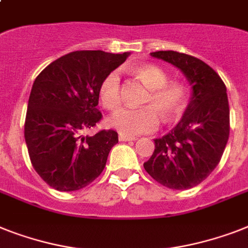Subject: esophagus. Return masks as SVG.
<instances>
[{"label": "esophagus", "instance_id": "esophagus-1", "mask_svg": "<svg viewBox=\"0 0 248 248\" xmlns=\"http://www.w3.org/2000/svg\"><path fill=\"white\" fill-rule=\"evenodd\" d=\"M118 139H120V141H135L136 140V138H134V136H126V135L122 134H120Z\"/></svg>", "mask_w": 248, "mask_h": 248}]
</instances>
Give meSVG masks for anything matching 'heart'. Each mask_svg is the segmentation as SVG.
I'll return each instance as SVG.
<instances>
[{"label": "heart", "instance_id": "obj_1", "mask_svg": "<svg viewBox=\"0 0 248 248\" xmlns=\"http://www.w3.org/2000/svg\"><path fill=\"white\" fill-rule=\"evenodd\" d=\"M134 74L150 89L141 108H122L108 120L110 127L126 136H136L155 130L159 116L170 121L182 110L187 98L186 88L181 84L168 82L166 71L159 66L140 65ZM99 98L104 108L116 110L121 106V78L117 71L109 72L99 85Z\"/></svg>", "mask_w": 248, "mask_h": 248}]
</instances>
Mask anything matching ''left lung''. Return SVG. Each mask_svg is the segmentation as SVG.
<instances>
[{
	"mask_svg": "<svg viewBox=\"0 0 248 248\" xmlns=\"http://www.w3.org/2000/svg\"><path fill=\"white\" fill-rule=\"evenodd\" d=\"M150 54L182 72L191 86V98L176 127L154 140L155 149L144 168L163 186L188 190L215 170L228 141L227 88L210 66L190 54L174 51Z\"/></svg>",
	"mask_w": 248,
	"mask_h": 248,
	"instance_id": "left-lung-1",
	"label": "left lung"
}]
</instances>
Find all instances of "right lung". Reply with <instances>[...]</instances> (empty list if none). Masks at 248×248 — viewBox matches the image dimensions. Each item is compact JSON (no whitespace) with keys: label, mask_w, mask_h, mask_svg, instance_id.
I'll list each match as a JSON object with an SVG mask.
<instances>
[{"label":"right lung","mask_w":248,"mask_h":248,"mask_svg":"<svg viewBox=\"0 0 248 248\" xmlns=\"http://www.w3.org/2000/svg\"><path fill=\"white\" fill-rule=\"evenodd\" d=\"M130 56L76 51L48 65L30 92L25 142L34 170L54 190L78 191L95 180L118 142L113 130L82 132L102 118L99 85Z\"/></svg>","instance_id":"obj_1"}]
</instances>
